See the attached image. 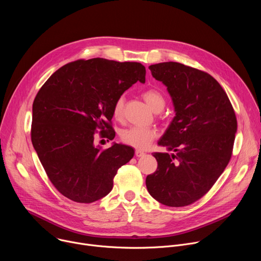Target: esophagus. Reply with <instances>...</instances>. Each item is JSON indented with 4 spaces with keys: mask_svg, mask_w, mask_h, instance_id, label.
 <instances>
[{
    "mask_svg": "<svg viewBox=\"0 0 261 261\" xmlns=\"http://www.w3.org/2000/svg\"><path fill=\"white\" fill-rule=\"evenodd\" d=\"M143 155H145L144 152H142V151H140V150H136V151H135V156H136V157H142Z\"/></svg>",
    "mask_w": 261,
    "mask_h": 261,
    "instance_id": "esophagus-1",
    "label": "esophagus"
}]
</instances>
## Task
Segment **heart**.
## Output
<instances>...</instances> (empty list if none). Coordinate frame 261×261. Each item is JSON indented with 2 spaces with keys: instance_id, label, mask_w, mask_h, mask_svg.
<instances>
[{
  "instance_id": "b5f03b06",
  "label": "heart",
  "mask_w": 261,
  "mask_h": 261,
  "mask_svg": "<svg viewBox=\"0 0 261 261\" xmlns=\"http://www.w3.org/2000/svg\"><path fill=\"white\" fill-rule=\"evenodd\" d=\"M142 98L156 113L161 111L165 106V98L156 89H148L142 93ZM124 114V98L116 100L113 107V116L116 120H121ZM157 136V131L153 128L131 127L121 133V139L124 143L137 148H145L152 143Z\"/></svg>"
}]
</instances>
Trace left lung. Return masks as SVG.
Segmentation results:
<instances>
[{"label": "left lung", "mask_w": 261, "mask_h": 261, "mask_svg": "<svg viewBox=\"0 0 261 261\" xmlns=\"http://www.w3.org/2000/svg\"><path fill=\"white\" fill-rule=\"evenodd\" d=\"M171 96L175 117L158 144L168 153H153L157 170L148 174V193L167 206L200 199L226 168L238 123L227 94L208 73L176 62L148 67Z\"/></svg>", "instance_id": "left-lung-1"}]
</instances>
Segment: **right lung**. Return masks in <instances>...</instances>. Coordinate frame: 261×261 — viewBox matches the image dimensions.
<instances>
[{
    "mask_svg": "<svg viewBox=\"0 0 261 261\" xmlns=\"http://www.w3.org/2000/svg\"><path fill=\"white\" fill-rule=\"evenodd\" d=\"M145 83V67L102 58L77 60L59 70L37 93L31 139L56 189L80 203L106 196L118 169L134 156L131 146L94 145L99 131L115 138L113 107L135 83Z\"/></svg>",
    "mask_w": 261,
    "mask_h": 261,
    "instance_id": "add662e5",
    "label": "right lung"
}]
</instances>
